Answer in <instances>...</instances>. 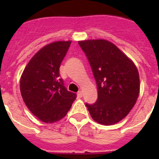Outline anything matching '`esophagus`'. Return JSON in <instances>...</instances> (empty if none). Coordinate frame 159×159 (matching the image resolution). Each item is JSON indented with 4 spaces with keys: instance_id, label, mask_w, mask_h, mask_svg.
Instances as JSON below:
<instances>
[{
    "instance_id": "obj_1",
    "label": "esophagus",
    "mask_w": 159,
    "mask_h": 159,
    "mask_svg": "<svg viewBox=\"0 0 159 159\" xmlns=\"http://www.w3.org/2000/svg\"><path fill=\"white\" fill-rule=\"evenodd\" d=\"M77 96L79 97V98H81V97L83 96V93L81 91H80V92H78V93H77Z\"/></svg>"
}]
</instances>
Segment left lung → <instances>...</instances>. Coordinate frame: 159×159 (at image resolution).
Returning a JSON list of instances; mask_svg holds the SVG:
<instances>
[{"mask_svg": "<svg viewBox=\"0 0 159 159\" xmlns=\"http://www.w3.org/2000/svg\"><path fill=\"white\" fill-rule=\"evenodd\" d=\"M92 67L98 99L86 103L97 123L113 125L129 114L139 94V75L131 60L106 40L79 41Z\"/></svg>", "mask_w": 159, "mask_h": 159, "instance_id": "left-lung-1", "label": "left lung"}]
</instances>
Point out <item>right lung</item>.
<instances>
[{
    "label": "right lung",
    "mask_w": 159,
    "mask_h": 159,
    "mask_svg": "<svg viewBox=\"0 0 159 159\" xmlns=\"http://www.w3.org/2000/svg\"><path fill=\"white\" fill-rule=\"evenodd\" d=\"M71 43L56 41L42 48L31 59L20 77L24 102L35 116L46 123L63 119L76 99V94L64 86L59 71Z\"/></svg>",
    "instance_id": "add662e5"
}]
</instances>
